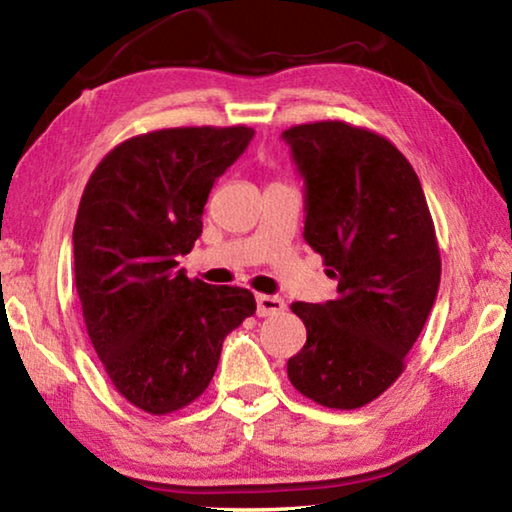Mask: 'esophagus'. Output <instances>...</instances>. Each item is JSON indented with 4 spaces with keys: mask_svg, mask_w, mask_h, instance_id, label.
Here are the masks:
<instances>
[{
    "mask_svg": "<svg viewBox=\"0 0 512 512\" xmlns=\"http://www.w3.org/2000/svg\"><path fill=\"white\" fill-rule=\"evenodd\" d=\"M287 309V302L280 296H257V314L259 316H275Z\"/></svg>",
    "mask_w": 512,
    "mask_h": 512,
    "instance_id": "esophagus-1",
    "label": "esophagus"
}]
</instances>
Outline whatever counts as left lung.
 <instances>
[{
	"label": "left lung",
	"mask_w": 512,
	"mask_h": 512,
	"mask_svg": "<svg viewBox=\"0 0 512 512\" xmlns=\"http://www.w3.org/2000/svg\"><path fill=\"white\" fill-rule=\"evenodd\" d=\"M282 140L305 180V241L339 280L334 300L291 305L307 343L289 379L327 409H359L402 375L438 296L427 198L409 160L366 128L316 121Z\"/></svg>",
	"instance_id": "obj_1"
}]
</instances>
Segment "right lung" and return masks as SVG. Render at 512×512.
Wrapping results in <instances>:
<instances>
[{
	"label": "right lung",
	"instance_id": "obj_1",
	"mask_svg": "<svg viewBox=\"0 0 512 512\" xmlns=\"http://www.w3.org/2000/svg\"><path fill=\"white\" fill-rule=\"evenodd\" d=\"M253 135L248 126L137 135L85 185L72 237L85 327L112 384L146 413L203 395L225 336L257 309L248 289L212 287L178 268L201 237L214 180Z\"/></svg>",
	"mask_w": 512,
	"mask_h": 512
}]
</instances>
